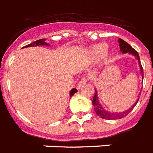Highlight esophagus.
I'll list each match as a JSON object with an SVG mask.
<instances>
[{
  "mask_svg": "<svg viewBox=\"0 0 153 153\" xmlns=\"http://www.w3.org/2000/svg\"><path fill=\"white\" fill-rule=\"evenodd\" d=\"M88 80H89L88 77H83V78H82V79L79 81V83L77 84V86H76V87H77V89H80L81 87H82V86H83L84 83H86Z\"/></svg>",
  "mask_w": 153,
  "mask_h": 153,
  "instance_id": "esophagus-1",
  "label": "esophagus"
}]
</instances>
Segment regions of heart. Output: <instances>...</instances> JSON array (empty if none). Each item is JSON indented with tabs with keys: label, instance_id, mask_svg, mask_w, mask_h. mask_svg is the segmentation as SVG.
Masks as SVG:
<instances>
[{
	"label": "heart",
	"instance_id": "b5f03b06",
	"mask_svg": "<svg viewBox=\"0 0 153 153\" xmlns=\"http://www.w3.org/2000/svg\"><path fill=\"white\" fill-rule=\"evenodd\" d=\"M107 46L105 44H96L92 48V53H93V56L96 57H100L103 53L106 52Z\"/></svg>",
	"mask_w": 153,
	"mask_h": 153
}]
</instances>
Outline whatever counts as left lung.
Returning a JSON list of instances; mask_svg holds the SVG:
<instances>
[{
    "instance_id": "obj_1",
    "label": "left lung",
    "mask_w": 153,
    "mask_h": 153,
    "mask_svg": "<svg viewBox=\"0 0 153 153\" xmlns=\"http://www.w3.org/2000/svg\"><path fill=\"white\" fill-rule=\"evenodd\" d=\"M119 44H120V51H122L123 53H129L131 54L134 55L136 58H137L138 61L140 63V72H141L142 75H143V68L142 67V64L140 63V58L139 56V53H138L137 51L135 49H133L130 45H129L127 42L124 41L122 39H120L119 40ZM138 101H139V99H137V101L135 102L134 105H132V106L131 108H129L128 110H126V112H123V113H109L108 111H106L102 107V106L100 105V102L98 100V97H97V90H95V94L93 96V105L94 106V109L96 110V113L98 115L99 117H101L102 119H105V120H120L121 118H123L124 117H126V115L129 114L131 111L132 110V109L135 107L136 104H137Z\"/></svg>"
}]
</instances>
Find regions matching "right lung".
<instances>
[{
    "label": "right lung",
    "instance_id": "obj_1",
    "mask_svg": "<svg viewBox=\"0 0 153 153\" xmlns=\"http://www.w3.org/2000/svg\"><path fill=\"white\" fill-rule=\"evenodd\" d=\"M40 45H49V44H47V43H46L45 42V40L44 39H40V40H36V41H34L33 43H31V44H28V45H26L24 46L25 47H36V46H40ZM77 92V90L75 88L73 89L71 91H70V97H72L73 95H74V93H76Z\"/></svg>",
    "mask_w": 153,
    "mask_h": 153
}]
</instances>
